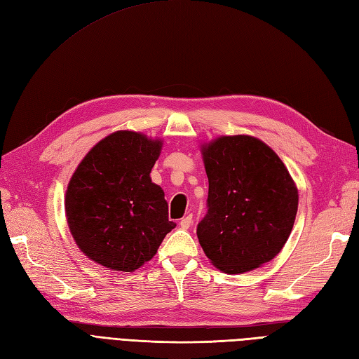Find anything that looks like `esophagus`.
<instances>
[{"instance_id":"obj_1","label":"esophagus","mask_w":359,"mask_h":359,"mask_svg":"<svg viewBox=\"0 0 359 359\" xmlns=\"http://www.w3.org/2000/svg\"><path fill=\"white\" fill-rule=\"evenodd\" d=\"M191 223H193V217H191V214H189V215L184 217V219L180 222V226L182 227V229H189V227L191 226Z\"/></svg>"}]
</instances>
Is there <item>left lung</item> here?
Listing matches in <instances>:
<instances>
[{
    "instance_id": "8db88e82",
    "label": "left lung",
    "mask_w": 359,
    "mask_h": 359,
    "mask_svg": "<svg viewBox=\"0 0 359 359\" xmlns=\"http://www.w3.org/2000/svg\"><path fill=\"white\" fill-rule=\"evenodd\" d=\"M208 177V214L198 224L201 247L227 274L273 260L285 247L298 211V189L281 158L248 135L201 145Z\"/></svg>"
}]
</instances>
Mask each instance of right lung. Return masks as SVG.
Here are the masks:
<instances>
[{
  "label": "right lung",
  "instance_id": "obj_1",
  "mask_svg": "<svg viewBox=\"0 0 359 359\" xmlns=\"http://www.w3.org/2000/svg\"><path fill=\"white\" fill-rule=\"evenodd\" d=\"M163 140L118 130L97 142L73 172L66 219L81 252L112 271L133 273L175 227L165 191L151 181Z\"/></svg>",
  "mask_w": 359,
  "mask_h": 359
}]
</instances>
